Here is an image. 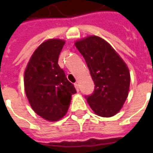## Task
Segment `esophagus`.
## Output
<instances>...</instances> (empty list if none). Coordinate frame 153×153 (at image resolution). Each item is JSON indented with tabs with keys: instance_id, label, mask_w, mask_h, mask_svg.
Wrapping results in <instances>:
<instances>
[{
	"instance_id": "34e87169",
	"label": "esophagus",
	"mask_w": 153,
	"mask_h": 153,
	"mask_svg": "<svg viewBox=\"0 0 153 153\" xmlns=\"http://www.w3.org/2000/svg\"><path fill=\"white\" fill-rule=\"evenodd\" d=\"M74 87H75V88H76L77 92H79V84L78 83H74Z\"/></svg>"
}]
</instances>
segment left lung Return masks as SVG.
<instances>
[{"mask_svg": "<svg viewBox=\"0 0 153 153\" xmlns=\"http://www.w3.org/2000/svg\"><path fill=\"white\" fill-rule=\"evenodd\" d=\"M83 56L95 84L94 91L85 98L97 115H115L128 97L130 75L118 54L106 41L90 36L75 42Z\"/></svg>", "mask_w": 153, "mask_h": 153, "instance_id": "obj_1", "label": "left lung"}]
</instances>
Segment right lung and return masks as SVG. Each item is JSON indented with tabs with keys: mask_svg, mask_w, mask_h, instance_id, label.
Returning a JSON list of instances; mask_svg holds the SVG:
<instances>
[{
	"mask_svg": "<svg viewBox=\"0 0 153 153\" xmlns=\"http://www.w3.org/2000/svg\"><path fill=\"white\" fill-rule=\"evenodd\" d=\"M65 42L50 39L42 43L33 54L25 73V89L32 108L49 121L65 115L71 96L76 93L58 65Z\"/></svg>",
	"mask_w": 153,
	"mask_h": 153,
	"instance_id": "right-lung-1",
	"label": "right lung"
}]
</instances>
